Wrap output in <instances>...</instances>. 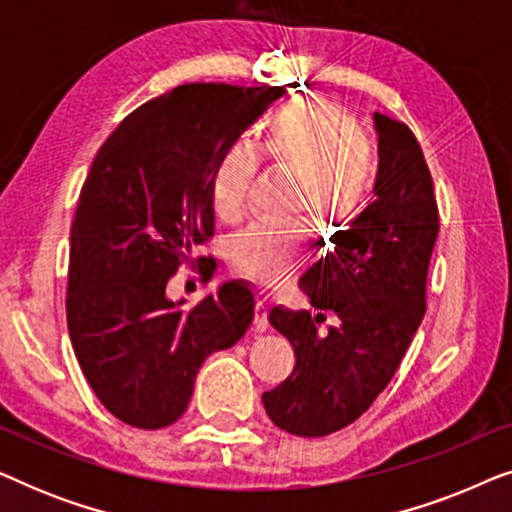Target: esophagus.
Segmentation results:
<instances>
[{
	"label": "esophagus",
	"instance_id": "1",
	"mask_svg": "<svg viewBox=\"0 0 512 512\" xmlns=\"http://www.w3.org/2000/svg\"><path fill=\"white\" fill-rule=\"evenodd\" d=\"M268 310H270L268 300L258 298L256 300V319H254L258 331H265V328H268Z\"/></svg>",
	"mask_w": 512,
	"mask_h": 512
}]
</instances>
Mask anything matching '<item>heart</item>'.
Instances as JSON below:
<instances>
[{
	"label": "heart",
	"mask_w": 512,
	"mask_h": 512,
	"mask_svg": "<svg viewBox=\"0 0 512 512\" xmlns=\"http://www.w3.org/2000/svg\"><path fill=\"white\" fill-rule=\"evenodd\" d=\"M263 153L282 172L298 174V209H310L333 226H349L366 212L380 179L373 139L356 132L340 104L298 100L277 109L263 130ZM258 170V153L235 144L212 179L216 216L240 221ZM305 256V230L298 223H254L235 237L230 263L261 286H277Z\"/></svg>",
	"instance_id": "obj_1"
}]
</instances>
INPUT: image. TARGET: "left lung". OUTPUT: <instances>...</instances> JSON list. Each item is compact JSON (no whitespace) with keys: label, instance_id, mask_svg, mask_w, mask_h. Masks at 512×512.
Here are the masks:
<instances>
[{"label":"left lung","instance_id":"8db88e82","mask_svg":"<svg viewBox=\"0 0 512 512\" xmlns=\"http://www.w3.org/2000/svg\"><path fill=\"white\" fill-rule=\"evenodd\" d=\"M377 200L300 279L312 312L272 307L270 324L296 354L265 391L268 417L291 436L321 438L356 422L401 366L426 312V277L440 219L422 146L401 121L375 114ZM333 313V327L318 326Z\"/></svg>","mask_w":512,"mask_h":512}]
</instances>
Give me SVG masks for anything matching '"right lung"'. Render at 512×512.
<instances>
[{"instance_id":"right-lung-1","label":"right lung","mask_w":512,"mask_h":512,"mask_svg":"<svg viewBox=\"0 0 512 512\" xmlns=\"http://www.w3.org/2000/svg\"><path fill=\"white\" fill-rule=\"evenodd\" d=\"M284 86L184 83L137 107L90 165L69 235L67 326L76 361L111 415L137 429L177 422L212 352L254 319V293L223 284L193 310L167 300L181 265L209 282L212 179L235 139Z\"/></svg>"}]
</instances>
